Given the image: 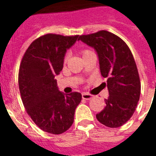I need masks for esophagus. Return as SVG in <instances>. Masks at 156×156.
<instances>
[{
  "mask_svg": "<svg viewBox=\"0 0 156 156\" xmlns=\"http://www.w3.org/2000/svg\"><path fill=\"white\" fill-rule=\"evenodd\" d=\"M93 98V95L90 94L86 93V92H83L82 93V98L85 99V100H90V99Z\"/></svg>",
  "mask_w": 156,
  "mask_h": 156,
  "instance_id": "obj_1",
  "label": "esophagus"
}]
</instances>
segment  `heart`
<instances>
[{"label":"heart","mask_w":156,"mask_h":156,"mask_svg":"<svg viewBox=\"0 0 156 156\" xmlns=\"http://www.w3.org/2000/svg\"><path fill=\"white\" fill-rule=\"evenodd\" d=\"M81 55H82L83 58L86 57L87 55H90V54L93 53V52L91 51H90L89 49H83V50H81L80 51ZM68 58H69V55H66V56H65L64 58V62L66 63V62H67V60H68Z\"/></svg>","instance_id":"1"}]
</instances>
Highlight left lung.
Masks as SVG:
<instances>
[{
  "instance_id": "left-lung-1",
  "label": "left lung",
  "mask_w": 156,
  "mask_h": 156,
  "mask_svg": "<svg viewBox=\"0 0 156 156\" xmlns=\"http://www.w3.org/2000/svg\"><path fill=\"white\" fill-rule=\"evenodd\" d=\"M78 40L94 48L101 74L107 78L109 96L96 118L108 127H119L131 118L140 98V77L133 55L120 37L106 30L81 35Z\"/></svg>"
}]
</instances>
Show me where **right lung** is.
Returning a JSON list of instances; mask_svg holds the SVG:
<instances>
[{
    "label": "right lung",
    "mask_w": 156,
    "mask_h": 156,
    "mask_svg": "<svg viewBox=\"0 0 156 156\" xmlns=\"http://www.w3.org/2000/svg\"><path fill=\"white\" fill-rule=\"evenodd\" d=\"M78 35L48 34L31 43L25 52L19 71V87L27 114L40 129L60 134L73 123L80 103L79 92L66 94L59 91L55 76L63 68L66 50Z\"/></svg>",
    "instance_id": "add662e5"
}]
</instances>
